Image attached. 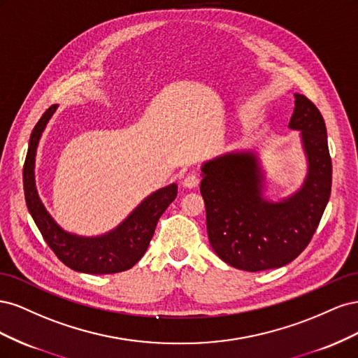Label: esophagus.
Masks as SVG:
<instances>
[{"label": "esophagus", "mask_w": 358, "mask_h": 358, "mask_svg": "<svg viewBox=\"0 0 358 358\" xmlns=\"http://www.w3.org/2000/svg\"><path fill=\"white\" fill-rule=\"evenodd\" d=\"M199 183H200L199 176H197V175H194V173H189V175H187V176H185V179H183L182 185L185 187V188H188V189H192V188H197V187H199Z\"/></svg>", "instance_id": "1"}]
</instances>
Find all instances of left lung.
Here are the masks:
<instances>
[{
    "label": "left lung",
    "instance_id": "obj_1",
    "mask_svg": "<svg viewBox=\"0 0 358 358\" xmlns=\"http://www.w3.org/2000/svg\"><path fill=\"white\" fill-rule=\"evenodd\" d=\"M288 127L299 129L308 158L301 188L282 201L263 199L264 176L254 152H229L204 162L200 192L213 251L246 272L282 267L309 245L331 191V158L322 115L294 94Z\"/></svg>",
    "mask_w": 358,
    "mask_h": 358
}]
</instances>
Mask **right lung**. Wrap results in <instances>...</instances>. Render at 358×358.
<instances>
[{"label": "right lung", "mask_w": 358, "mask_h": 358, "mask_svg": "<svg viewBox=\"0 0 358 358\" xmlns=\"http://www.w3.org/2000/svg\"><path fill=\"white\" fill-rule=\"evenodd\" d=\"M57 107V104H53L43 113L29 137L24 164V191L28 210L38 227L43 239L70 268L90 275L124 272L131 268L145 255L159 216L178 196V185L171 183L150 194L128 215V218L121 225L103 236L82 237L64 231L43 206L34 179L36 152L40 137Z\"/></svg>", "instance_id": "1"}]
</instances>
